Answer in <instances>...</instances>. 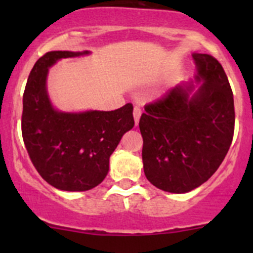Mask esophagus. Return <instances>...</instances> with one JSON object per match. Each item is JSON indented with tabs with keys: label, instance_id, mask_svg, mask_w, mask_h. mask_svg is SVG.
Wrapping results in <instances>:
<instances>
[{
	"label": "esophagus",
	"instance_id": "1",
	"mask_svg": "<svg viewBox=\"0 0 253 253\" xmlns=\"http://www.w3.org/2000/svg\"><path fill=\"white\" fill-rule=\"evenodd\" d=\"M141 115H142V109L139 108V106H134L133 117H134V122H136V125H138V121H139V117H141Z\"/></svg>",
	"mask_w": 253,
	"mask_h": 253
}]
</instances>
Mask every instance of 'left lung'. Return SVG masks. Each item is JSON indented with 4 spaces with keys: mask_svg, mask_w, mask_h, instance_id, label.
<instances>
[{
    "mask_svg": "<svg viewBox=\"0 0 253 253\" xmlns=\"http://www.w3.org/2000/svg\"><path fill=\"white\" fill-rule=\"evenodd\" d=\"M200 88L178 84L144 106L139 120L143 169L155 187L186 193L205 183L223 163L234 136V96L223 66L193 53Z\"/></svg>",
    "mask_w": 253,
    "mask_h": 253,
    "instance_id": "1",
    "label": "left lung"
}]
</instances>
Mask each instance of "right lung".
<instances>
[{
    "label": "right lung",
    "mask_w": 253,
    "mask_h": 253,
    "mask_svg": "<svg viewBox=\"0 0 253 253\" xmlns=\"http://www.w3.org/2000/svg\"><path fill=\"white\" fill-rule=\"evenodd\" d=\"M88 53L50 51L35 62L23 94L22 136L40 176L62 191H88L109 171V159L134 126L131 103L114 111L78 114L53 109L46 90L48 68L61 58Z\"/></svg>",
    "instance_id": "obj_1"
}]
</instances>
